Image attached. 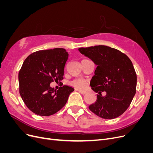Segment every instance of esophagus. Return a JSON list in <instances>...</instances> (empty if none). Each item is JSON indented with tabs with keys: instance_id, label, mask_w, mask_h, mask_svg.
<instances>
[{
	"instance_id": "esophagus-1",
	"label": "esophagus",
	"mask_w": 153,
	"mask_h": 153,
	"mask_svg": "<svg viewBox=\"0 0 153 153\" xmlns=\"http://www.w3.org/2000/svg\"><path fill=\"white\" fill-rule=\"evenodd\" d=\"M79 92H80V94H86V92H85L82 91H79Z\"/></svg>"
}]
</instances>
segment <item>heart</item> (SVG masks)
I'll return each mask as SVG.
<instances>
[{"label": "heart", "mask_w": 153, "mask_h": 153, "mask_svg": "<svg viewBox=\"0 0 153 153\" xmlns=\"http://www.w3.org/2000/svg\"><path fill=\"white\" fill-rule=\"evenodd\" d=\"M71 85L78 90L85 91L87 89L89 81L82 78H76L71 82Z\"/></svg>", "instance_id": "1"}]
</instances>
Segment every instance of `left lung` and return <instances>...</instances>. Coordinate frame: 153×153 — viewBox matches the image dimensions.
Instances as JSON below:
<instances>
[{"label":"left lung","instance_id":"8db88e82","mask_svg":"<svg viewBox=\"0 0 153 153\" xmlns=\"http://www.w3.org/2000/svg\"><path fill=\"white\" fill-rule=\"evenodd\" d=\"M78 50L97 65L90 85L98 94L89 110L103 119L120 116L128 109L136 93L137 74L131 60L121 51L105 45ZM103 91L107 92L104 97L101 94Z\"/></svg>","mask_w":153,"mask_h":153}]
</instances>
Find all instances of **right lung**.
Wrapping results in <instances>:
<instances>
[{
	"mask_svg": "<svg viewBox=\"0 0 153 153\" xmlns=\"http://www.w3.org/2000/svg\"><path fill=\"white\" fill-rule=\"evenodd\" d=\"M68 55L65 49L56 48L37 51L25 59L18 74L19 92L32 112L49 116L66 105L73 88L64 85L56 91L50 85L63 79Z\"/></svg>",
	"mask_w": 153,
	"mask_h": 153,
	"instance_id": "obj_1",
	"label": "right lung"
}]
</instances>
